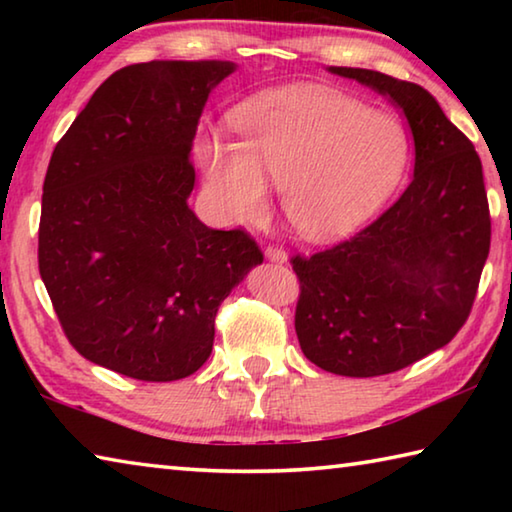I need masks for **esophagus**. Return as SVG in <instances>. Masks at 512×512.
Here are the masks:
<instances>
[{"label":"esophagus","mask_w":512,"mask_h":512,"mask_svg":"<svg viewBox=\"0 0 512 512\" xmlns=\"http://www.w3.org/2000/svg\"><path fill=\"white\" fill-rule=\"evenodd\" d=\"M266 257L271 259V262L284 264V262H287V250H284L282 246H277V244H268L266 246Z\"/></svg>","instance_id":"1"}]
</instances>
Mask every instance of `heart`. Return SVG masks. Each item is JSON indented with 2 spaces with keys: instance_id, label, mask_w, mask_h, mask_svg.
<instances>
[{
  "instance_id": "obj_1",
  "label": "heart",
  "mask_w": 512,
  "mask_h": 512,
  "mask_svg": "<svg viewBox=\"0 0 512 512\" xmlns=\"http://www.w3.org/2000/svg\"><path fill=\"white\" fill-rule=\"evenodd\" d=\"M232 126L239 144L216 135L198 144L225 214L257 219L266 185H275L287 219L311 239L359 225L393 192L406 164V137L391 115L309 85L241 103Z\"/></svg>"
}]
</instances>
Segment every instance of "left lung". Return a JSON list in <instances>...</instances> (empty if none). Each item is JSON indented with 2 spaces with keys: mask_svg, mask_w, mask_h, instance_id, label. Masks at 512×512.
I'll return each instance as SVG.
<instances>
[{
  "mask_svg": "<svg viewBox=\"0 0 512 512\" xmlns=\"http://www.w3.org/2000/svg\"><path fill=\"white\" fill-rule=\"evenodd\" d=\"M388 94L415 142L404 194L357 235L293 255L296 334L305 357L345 377L402 370L443 348L470 316L490 253V207L474 144L420 85L329 67Z\"/></svg>",
  "mask_w": 512,
  "mask_h": 512,
  "instance_id": "left-lung-1",
  "label": "left lung"
}]
</instances>
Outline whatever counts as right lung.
<instances>
[{
	"label": "right lung",
	"mask_w": 512,
	"mask_h": 512,
	"mask_svg": "<svg viewBox=\"0 0 512 512\" xmlns=\"http://www.w3.org/2000/svg\"><path fill=\"white\" fill-rule=\"evenodd\" d=\"M235 65L117 69L51 153L38 268L60 327L92 363L142 381L194 375L221 302L262 264L246 230H212L187 198L207 94Z\"/></svg>",
	"instance_id": "obj_1"
}]
</instances>
